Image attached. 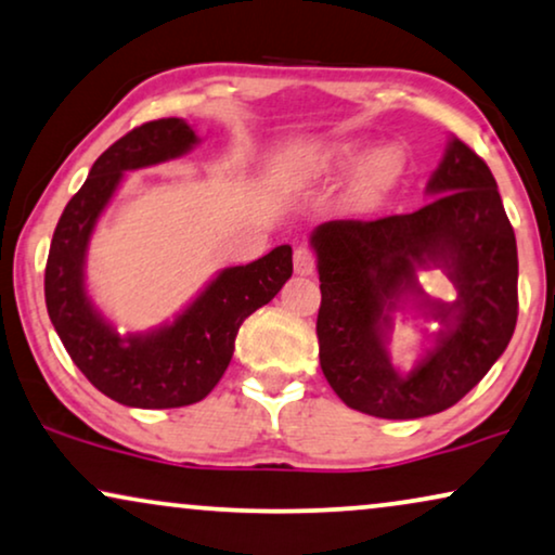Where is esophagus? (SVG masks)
Here are the masks:
<instances>
[{
	"label": "esophagus",
	"mask_w": 555,
	"mask_h": 555,
	"mask_svg": "<svg viewBox=\"0 0 555 555\" xmlns=\"http://www.w3.org/2000/svg\"><path fill=\"white\" fill-rule=\"evenodd\" d=\"M314 266H317V256L312 248L299 246L297 250H294V271H297L299 276H312Z\"/></svg>",
	"instance_id": "obj_1"
}]
</instances>
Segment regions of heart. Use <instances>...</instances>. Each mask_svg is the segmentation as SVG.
Masks as SVG:
<instances>
[{"label":"heart","mask_w":555,"mask_h":555,"mask_svg":"<svg viewBox=\"0 0 555 555\" xmlns=\"http://www.w3.org/2000/svg\"><path fill=\"white\" fill-rule=\"evenodd\" d=\"M358 152H360L358 142H337L320 154V162H317V165L324 169L345 167L358 157ZM403 165H405V157L401 146L396 144H380L375 146L373 152H367L363 162L358 165V169H354V177L350 184L352 203L373 205L380 195H386V192L398 182V177L403 172Z\"/></svg>","instance_id":"heart-1"}]
</instances>
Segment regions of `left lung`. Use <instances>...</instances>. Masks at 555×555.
I'll list each match as a JSON object with an SVG mask.
<instances>
[{"instance_id":"left-lung-1","label":"left lung","mask_w":555,"mask_h":555,"mask_svg":"<svg viewBox=\"0 0 555 555\" xmlns=\"http://www.w3.org/2000/svg\"><path fill=\"white\" fill-rule=\"evenodd\" d=\"M424 208L314 228L320 365L345 405L378 418H424L462 401L505 352L518 322V246L498 182L452 137L426 184ZM441 268L454 302L426 298L417 271ZM411 304L442 322L409 374L389 363L390 313Z\"/></svg>"}]
</instances>
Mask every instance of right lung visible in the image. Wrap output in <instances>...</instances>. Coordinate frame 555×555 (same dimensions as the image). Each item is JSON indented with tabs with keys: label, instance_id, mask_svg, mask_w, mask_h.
Wrapping results in <instances>:
<instances>
[{
	"label": "right lung",
	"instance_id": "1",
	"mask_svg": "<svg viewBox=\"0 0 555 555\" xmlns=\"http://www.w3.org/2000/svg\"><path fill=\"white\" fill-rule=\"evenodd\" d=\"M197 144L182 118L131 129L93 162L88 180L65 205L50 243L46 305L78 371L116 403L180 409L203 401L223 378L243 320L269 305L292 276V246L246 266L223 269L169 324L118 335L86 292V254L101 212L124 172L177 159Z\"/></svg>",
	"mask_w": 555,
	"mask_h": 555
}]
</instances>
